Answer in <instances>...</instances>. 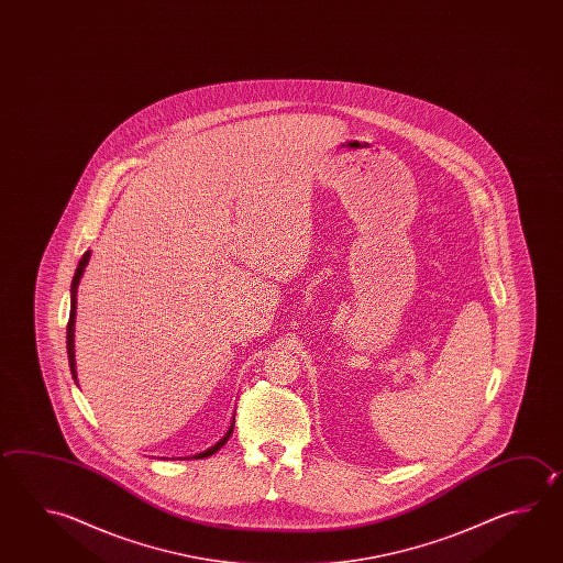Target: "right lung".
<instances>
[{
  "instance_id": "right-lung-1",
  "label": "right lung",
  "mask_w": 563,
  "mask_h": 563,
  "mask_svg": "<svg viewBox=\"0 0 563 563\" xmlns=\"http://www.w3.org/2000/svg\"><path fill=\"white\" fill-rule=\"evenodd\" d=\"M87 261H89V251H87L84 258L79 261V265H77V271H75L74 283H71V312H69V322H67V358H69V368H71V374H74V380L77 383V374H75V346H74V324H75V308H77V285H79V278L84 275V271H86ZM234 424H231L229 428V432L217 442V444L209 448V450H205L201 454H197V456L192 457H207L212 456L217 450H221L224 444H227V440L231 438L233 434Z\"/></svg>"
}]
</instances>
